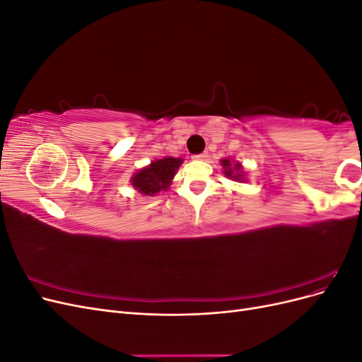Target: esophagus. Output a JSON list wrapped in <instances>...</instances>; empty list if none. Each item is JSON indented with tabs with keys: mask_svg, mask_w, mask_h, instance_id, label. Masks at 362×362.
Segmentation results:
<instances>
[{
	"mask_svg": "<svg viewBox=\"0 0 362 362\" xmlns=\"http://www.w3.org/2000/svg\"><path fill=\"white\" fill-rule=\"evenodd\" d=\"M193 158H194V160H201V161H204V160H206V158H208V152H202V154H199V156H194Z\"/></svg>",
	"mask_w": 362,
	"mask_h": 362,
	"instance_id": "esophagus-1",
	"label": "esophagus"
}]
</instances>
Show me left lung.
Returning <instances> with one entry per match:
<instances>
[{"instance_id":"obj_1","label":"left lung","mask_w":362,"mask_h":362,"mask_svg":"<svg viewBox=\"0 0 362 362\" xmlns=\"http://www.w3.org/2000/svg\"><path fill=\"white\" fill-rule=\"evenodd\" d=\"M222 172L226 178L237 181V182H246V172L240 161H234L233 158H222L221 160Z\"/></svg>"}]
</instances>
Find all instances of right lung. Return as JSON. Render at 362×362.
Instances as JSON below:
<instances>
[{"label":"right lung","mask_w":362,"mask_h":362,"mask_svg":"<svg viewBox=\"0 0 362 362\" xmlns=\"http://www.w3.org/2000/svg\"><path fill=\"white\" fill-rule=\"evenodd\" d=\"M182 161V158L173 157H163L160 160H154L148 166L134 172L129 182L140 194L156 196L160 192L169 190L172 180L177 175Z\"/></svg>","instance_id":"1"}]
</instances>
